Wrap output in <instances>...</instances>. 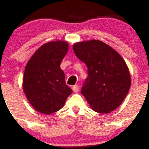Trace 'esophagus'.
<instances>
[{"label":"esophagus","instance_id":"esophagus-1","mask_svg":"<svg viewBox=\"0 0 149 149\" xmlns=\"http://www.w3.org/2000/svg\"><path fill=\"white\" fill-rule=\"evenodd\" d=\"M72 89H73V91L74 92H78L79 91V86L78 85H74Z\"/></svg>","mask_w":149,"mask_h":149}]
</instances>
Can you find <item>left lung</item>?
Wrapping results in <instances>:
<instances>
[{"mask_svg":"<svg viewBox=\"0 0 149 149\" xmlns=\"http://www.w3.org/2000/svg\"><path fill=\"white\" fill-rule=\"evenodd\" d=\"M76 57L86 64L88 76L82 95L91 108L100 113L117 108L126 97L131 77L120 54L99 40L81 41L73 45Z\"/></svg>","mask_w":149,"mask_h":149,"instance_id":"1","label":"left lung"}]
</instances>
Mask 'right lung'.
<instances>
[{"instance_id": "obj_1", "label": "right lung", "mask_w": 149, "mask_h": 149, "mask_svg": "<svg viewBox=\"0 0 149 149\" xmlns=\"http://www.w3.org/2000/svg\"><path fill=\"white\" fill-rule=\"evenodd\" d=\"M68 51V44L56 41L41 46L27 63L23 90L32 106L44 114L61 109L72 89L66 85L60 63Z\"/></svg>"}]
</instances>
